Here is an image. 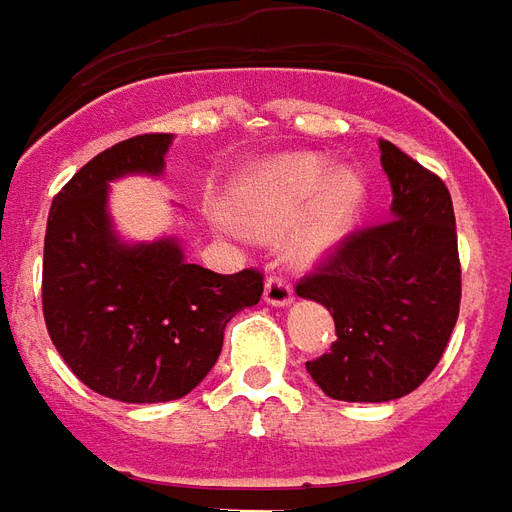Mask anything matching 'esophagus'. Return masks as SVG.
Listing matches in <instances>:
<instances>
[{
  "label": "esophagus",
  "instance_id": "1",
  "mask_svg": "<svg viewBox=\"0 0 512 512\" xmlns=\"http://www.w3.org/2000/svg\"><path fill=\"white\" fill-rule=\"evenodd\" d=\"M264 300L272 308H286V305L294 302L292 286L283 281V278H267V283H264Z\"/></svg>",
  "mask_w": 512,
  "mask_h": 512
}]
</instances>
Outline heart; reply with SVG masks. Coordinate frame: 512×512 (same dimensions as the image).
Here are the masks:
<instances>
[{"mask_svg": "<svg viewBox=\"0 0 512 512\" xmlns=\"http://www.w3.org/2000/svg\"><path fill=\"white\" fill-rule=\"evenodd\" d=\"M365 182L352 169H330L319 155H283L240 190L245 220L261 231H289L300 261H322L341 248L363 215Z\"/></svg>", "mask_w": 512, "mask_h": 512, "instance_id": "1", "label": "heart"}]
</instances>
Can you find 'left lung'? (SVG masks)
I'll list each match as a JSON object with an SVG mask.
<instances>
[{"label": "left lung", "instance_id": "8db88e82", "mask_svg": "<svg viewBox=\"0 0 512 512\" xmlns=\"http://www.w3.org/2000/svg\"><path fill=\"white\" fill-rule=\"evenodd\" d=\"M390 179V220L346 237L316 275L297 286L333 313V352L305 363L324 395L352 404L404 398L445 352L458 305L461 264L445 182L379 138Z\"/></svg>", "mask_w": 512, "mask_h": 512}]
</instances>
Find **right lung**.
<instances>
[{
	"label": "right lung",
	"instance_id": "add662e5",
	"mask_svg": "<svg viewBox=\"0 0 512 512\" xmlns=\"http://www.w3.org/2000/svg\"><path fill=\"white\" fill-rule=\"evenodd\" d=\"M171 144V133L119 141L78 169L48 212V335L89 390L122 404H163L196 390L218 363L231 316L264 292L256 270L218 275L188 264L177 234L133 242L117 231L111 182L163 177Z\"/></svg>",
	"mask_w": 512,
	"mask_h": 512
}]
</instances>
